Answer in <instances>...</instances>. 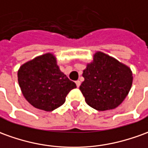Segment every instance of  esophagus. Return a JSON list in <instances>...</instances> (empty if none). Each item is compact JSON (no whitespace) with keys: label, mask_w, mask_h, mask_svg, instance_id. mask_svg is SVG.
I'll list each match as a JSON object with an SVG mask.
<instances>
[{"label":"esophagus","mask_w":148,"mask_h":148,"mask_svg":"<svg viewBox=\"0 0 148 148\" xmlns=\"http://www.w3.org/2000/svg\"><path fill=\"white\" fill-rule=\"evenodd\" d=\"M75 83H76V86H77V87H79V86H80V85H81V82L79 81V80H77V81L75 82Z\"/></svg>","instance_id":"esophagus-1"}]
</instances>
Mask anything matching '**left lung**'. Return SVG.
I'll list each match as a JSON object with an SVG mask.
<instances>
[{"label": "left lung", "instance_id": "8db88e82", "mask_svg": "<svg viewBox=\"0 0 148 148\" xmlns=\"http://www.w3.org/2000/svg\"><path fill=\"white\" fill-rule=\"evenodd\" d=\"M80 90L86 103L97 110H112L119 106L132 88L131 69L103 52H96L83 71Z\"/></svg>", "mask_w": 148, "mask_h": 148}]
</instances>
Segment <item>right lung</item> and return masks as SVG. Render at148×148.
I'll return each instance as SVG.
<instances>
[{
    "instance_id": "obj_1",
    "label": "right lung",
    "mask_w": 148,
    "mask_h": 148,
    "mask_svg": "<svg viewBox=\"0 0 148 148\" xmlns=\"http://www.w3.org/2000/svg\"><path fill=\"white\" fill-rule=\"evenodd\" d=\"M24 97L35 108L52 111L61 106L76 84L60 71L55 56L47 53L23 64L17 72Z\"/></svg>"
}]
</instances>
